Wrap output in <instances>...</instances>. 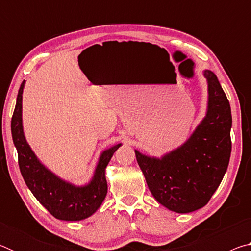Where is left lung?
I'll return each mask as SVG.
<instances>
[{"mask_svg":"<svg viewBox=\"0 0 251 251\" xmlns=\"http://www.w3.org/2000/svg\"><path fill=\"white\" fill-rule=\"evenodd\" d=\"M203 76L208 83L207 114L188 141L161 158L135 151L152 196L179 214L197 210L209 201L230 158V105L217 76L208 70Z\"/></svg>","mask_w":251,"mask_h":251,"instance_id":"8db88e82","label":"left lung"}]
</instances>
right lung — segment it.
Returning <instances> with one entry per match:
<instances>
[{"label":"right lung","mask_w":251,"mask_h":251,"mask_svg":"<svg viewBox=\"0 0 251 251\" xmlns=\"http://www.w3.org/2000/svg\"><path fill=\"white\" fill-rule=\"evenodd\" d=\"M21 84L15 109L12 116L11 131L18 150L19 166L25 184L35 198L55 218L76 222L90 217L99 209L107 194L105 168L122 144L101 152L92 180L85 186H74L49 171L34 154L25 139L22 125V94Z\"/></svg>","instance_id":"add662e5"}]
</instances>
